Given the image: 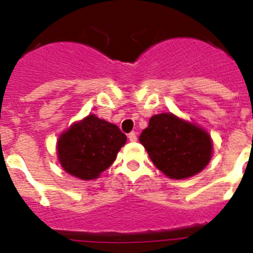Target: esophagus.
Segmentation results:
<instances>
[{
	"mask_svg": "<svg viewBox=\"0 0 253 253\" xmlns=\"http://www.w3.org/2000/svg\"><path fill=\"white\" fill-rule=\"evenodd\" d=\"M128 140L131 141V142H136V141H137V133H136V132H131V133L128 134Z\"/></svg>",
	"mask_w": 253,
	"mask_h": 253,
	"instance_id": "esophagus-1",
	"label": "esophagus"
}]
</instances>
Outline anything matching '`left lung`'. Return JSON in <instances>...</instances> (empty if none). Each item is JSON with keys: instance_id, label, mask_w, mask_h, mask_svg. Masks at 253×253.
I'll return each instance as SVG.
<instances>
[{"instance_id": "8db88e82", "label": "left lung", "mask_w": 253, "mask_h": 253, "mask_svg": "<svg viewBox=\"0 0 253 253\" xmlns=\"http://www.w3.org/2000/svg\"><path fill=\"white\" fill-rule=\"evenodd\" d=\"M140 142L153 165L172 180H185L201 172L213 150L206 129L171 112L152 116Z\"/></svg>"}]
</instances>
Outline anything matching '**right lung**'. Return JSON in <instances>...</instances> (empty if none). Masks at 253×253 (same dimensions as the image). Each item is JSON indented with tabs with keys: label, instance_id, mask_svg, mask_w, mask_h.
I'll use <instances>...</instances> for the list:
<instances>
[{
	"label": "right lung",
	"instance_id": "1",
	"mask_svg": "<svg viewBox=\"0 0 253 253\" xmlns=\"http://www.w3.org/2000/svg\"><path fill=\"white\" fill-rule=\"evenodd\" d=\"M126 141V134L116 125L89 113L60 134L56 150L67 173L89 181L98 178L113 164Z\"/></svg>",
	"mask_w": 253,
	"mask_h": 253
}]
</instances>
